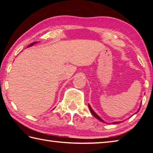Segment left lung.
I'll return each instance as SVG.
<instances>
[{
  "mask_svg": "<svg viewBox=\"0 0 153 153\" xmlns=\"http://www.w3.org/2000/svg\"><path fill=\"white\" fill-rule=\"evenodd\" d=\"M88 107H89V108H90V111H91V113H92V114L93 115H94V117H96L97 119V120H98L99 121H102V122H103V123H108V124H111V123H112V124H119V123H121V122H123V121H114V122H113V123H107V122H105V121H104V120H102L101 118H100L99 116H98L97 113H96L94 111L92 110V107H90V105L88 104ZM140 111V108H138V110L137 111V112H136L134 114H136V113H137L138 112V111Z\"/></svg>",
  "mask_w": 153,
  "mask_h": 153,
  "instance_id": "obj_1",
  "label": "left lung"
}]
</instances>
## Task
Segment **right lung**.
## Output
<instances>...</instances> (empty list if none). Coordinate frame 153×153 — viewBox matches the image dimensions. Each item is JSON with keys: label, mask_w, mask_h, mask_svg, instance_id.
Wrapping results in <instances>:
<instances>
[{"label": "right lung", "mask_w": 153, "mask_h": 153, "mask_svg": "<svg viewBox=\"0 0 153 153\" xmlns=\"http://www.w3.org/2000/svg\"><path fill=\"white\" fill-rule=\"evenodd\" d=\"M38 42H33V43H32V44H30V45L27 46V47H30V46H33V45H34V44H36Z\"/></svg>", "instance_id": "add662e5"}]
</instances>
